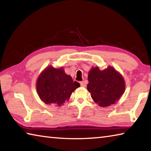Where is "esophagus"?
<instances>
[{
	"label": "esophagus",
	"mask_w": 151,
	"mask_h": 151,
	"mask_svg": "<svg viewBox=\"0 0 151 151\" xmlns=\"http://www.w3.org/2000/svg\"><path fill=\"white\" fill-rule=\"evenodd\" d=\"M80 84H81V86H86L85 82H84V81L80 82Z\"/></svg>",
	"instance_id": "esophagus-1"
}]
</instances>
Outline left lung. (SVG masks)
Returning <instances> with one entry per match:
<instances>
[{"label":"left lung","instance_id":"1","mask_svg":"<svg viewBox=\"0 0 151 151\" xmlns=\"http://www.w3.org/2000/svg\"><path fill=\"white\" fill-rule=\"evenodd\" d=\"M87 89L95 103L102 107L114 104L124 93L122 76L111 66L100 70L98 67L89 71Z\"/></svg>","mask_w":151,"mask_h":151}]
</instances>
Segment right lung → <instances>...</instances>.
Masks as SVG:
<instances>
[{
    "label": "right lung",
    "instance_id": "obj_1",
    "mask_svg": "<svg viewBox=\"0 0 151 151\" xmlns=\"http://www.w3.org/2000/svg\"><path fill=\"white\" fill-rule=\"evenodd\" d=\"M80 86L73 81L63 68H55L48 66L40 74L37 83V90L40 99L47 104L61 106L73 92Z\"/></svg>",
    "mask_w": 151,
    "mask_h": 151
}]
</instances>
